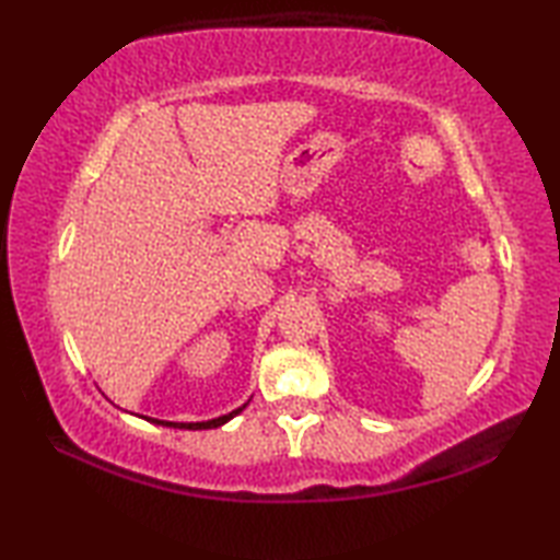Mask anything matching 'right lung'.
<instances>
[{"label":"right lung","instance_id":"right-lung-1","mask_svg":"<svg viewBox=\"0 0 560 560\" xmlns=\"http://www.w3.org/2000/svg\"><path fill=\"white\" fill-rule=\"evenodd\" d=\"M245 409V404L241 409H235V411H231V413H225V416H219V419H211V421H199V423H173V421H159V419H153V423H161V425H171V428H185V431H205V428H219V425H223L225 421H231L233 416H237Z\"/></svg>","mask_w":560,"mask_h":560}]
</instances>
